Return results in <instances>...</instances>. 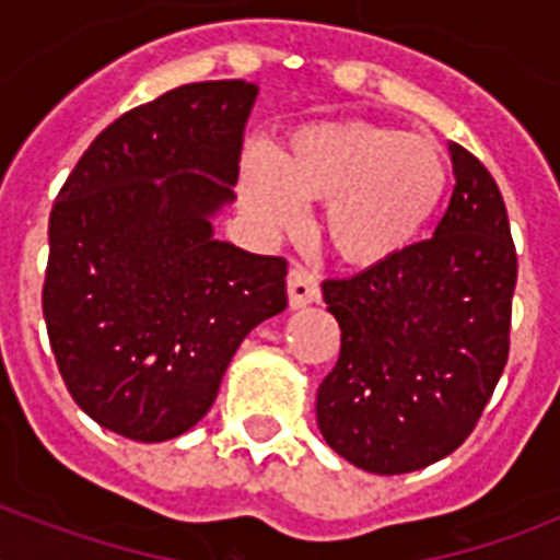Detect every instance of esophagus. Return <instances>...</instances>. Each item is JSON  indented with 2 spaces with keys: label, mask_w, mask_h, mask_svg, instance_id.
Here are the masks:
<instances>
[{
  "label": "esophagus",
  "mask_w": 560,
  "mask_h": 560,
  "mask_svg": "<svg viewBox=\"0 0 560 560\" xmlns=\"http://www.w3.org/2000/svg\"><path fill=\"white\" fill-rule=\"evenodd\" d=\"M311 303H319V285L316 277L305 266H291L289 271V305L291 308H305Z\"/></svg>",
  "instance_id": "obj_1"
}]
</instances>
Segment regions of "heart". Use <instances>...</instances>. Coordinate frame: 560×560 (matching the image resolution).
Wrapping results in <instances>:
<instances>
[{
  "label": "heart",
  "instance_id": "heart-1",
  "mask_svg": "<svg viewBox=\"0 0 560 560\" xmlns=\"http://www.w3.org/2000/svg\"><path fill=\"white\" fill-rule=\"evenodd\" d=\"M446 162L423 133L373 122H308L269 156L241 162V196L264 230H294L303 201H325V235L341 260L378 266L400 255L438 210Z\"/></svg>",
  "mask_w": 560,
  "mask_h": 560
}]
</instances>
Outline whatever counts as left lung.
<instances>
[{"label": "left lung", "instance_id": "left-lung-1", "mask_svg": "<svg viewBox=\"0 0 560 560\" xmlns=\"http://www.w3.org/2000/svg\"><path fill=\"white\" fill-rule=\"evenodd\" d=\"M448 153L457 185L434 235L323 283L341 350L316 423L339 457L381 477L463 446L511 350L518 264L502 192L474 153Z\"/></svg>", "mask_w": 560, "mask_h": 560}]
</instances>
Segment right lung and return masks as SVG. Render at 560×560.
<instances>
[{
  "mask_svg": "<svg viewBox=\"0 0 560 560\" xmlns=\"http://www.w3.org/2000/svg\"><path fill=\"white\" fill-rule=\"evenodd\" d=\"M257 86L171 89L103 128L49 212L44 323L69 395L162 443L210 412L252 328L289 305L283 257L212 235L235 201Z\"/></svg>",
  "mask_w": 560,
  "mask_h": 560,
  "instance_id": "right-lung-1",
  "label": "right lung"
}]
</instances>
